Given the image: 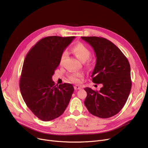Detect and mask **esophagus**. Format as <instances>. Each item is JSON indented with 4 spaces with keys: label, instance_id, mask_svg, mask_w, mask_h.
<instances>
[{
    "label": "esophagus",
    "instance_id": "esophagus-1",
    "mask_svg": "<svg viewBox=\"0 0 148 148\" xmlns=\"http://www.w3.org/2000/svg\"><path fill=\"white\" fill-rule=\"evenodd\" d=\"M82 88V86H79V85H75L74 86V89L75 90H79Z\"/></svg>",
    "mask_w": 148,
    "mask_h": 148
}]
</instances>
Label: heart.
I'll return each instance as SVG.
<instances>
[{"mask_svg": "<svg viewBox=\"0 0 148 148\" xmlns=\"http://www.w3.org/2000/svg\"><path fill=\"white\" fill-rule=\"evenodd\" d=\"M71 51L75 54L76 57L82 62H85L88 60L91 56V51L89 49L81 42L77 43L71 48ZM66 52L64 51L60 54L59 59V64L62 65L66 58ZM84 76V74L82 72L73 73L69 75V78L74 83H79L80 82V79Z\"/></svg>", "mask_w": 148, "mask_h": 148, "instance_id": "b5f03b06", "label": "heart"}]
</instances>
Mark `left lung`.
<instances>
[{"instance_id": "left-lung-1", "label": "left lung", "mask_w": 148, "mask_h": 148, "mask_svg": "<svg viewBox=\"0 0 148 148\" xmlns=\"http://www.w3.org/2000/svg\"><path fill=\"white\" fill-rule=\"evenodd\" d=\"M94 49L97 61L92 82L103 86L99 91L85 88L84 105L93 115L108 118L118 114L125 104L131 89V69L127 58L110 41L102 37L82 36Z\"/></svg>"}]
</instances>
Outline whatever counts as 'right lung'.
<instances>
[{"label":"right lung","instance_id":"add662e5","mask_svg":"<svg viewBox=\"0 0 148 148\" xmlns=\"http://www.w3.org/2000/svg\"><path fill=\"white\" fill-rule=\"evenodd\" d=\"M74 38H43L26 56L20 79V92L28 108L43 121L59 117L71 99L74 92L73 85H55L51 77L59 65L61 53Z\"/></svg>","mask_w":148,"mask_h":148}]
</instances>
